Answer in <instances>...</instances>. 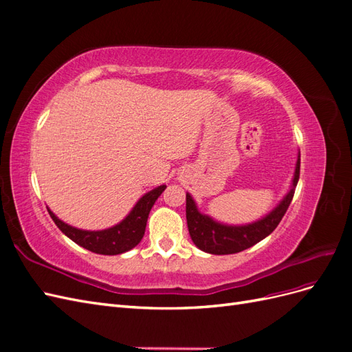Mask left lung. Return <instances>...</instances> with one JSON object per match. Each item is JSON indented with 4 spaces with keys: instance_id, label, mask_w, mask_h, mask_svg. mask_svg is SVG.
<instances>
[{
    "instance_id": "left-lung-1",
    "label": "left lung",
    "mask_w": 352,
    "mask_h": 352,
    "mask_svg": "<svg viewBox=\"0 0 352 352\" xmlns=\"http://www.w3.org/2000/svg\"><path fill=\"white\" fill-rule=\"evenodd\" d=\"M300 164L301 158L298 155L291 189L279 202L278 207H274L269 214H265L257 221L250 223V225H223V223H219L210 216L199 212L194 198L190 197V194H186V221L190 239L194 241L201 251L216 255H226L241 252L263 241L265 236H269L278 228L294 198L298 179H300Z\"/></svg>"
}]
</instances>
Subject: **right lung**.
I'll return each mask as SVG.
<instances>
[{"instance_id": "add662e5", "label": "right lung", "mask_w": 352, "mask_h": 352, "mask_svg": "<svg viewBox=\"0 0 352 352\" xmlns=\"http://www.w3.org/2000/svg\"><path fill=\"white\" fill-rule=\"evenodd\" d=\"M164 189L166 185H162L146 192L120 223L104 230H82L73 228L60 220L50 208L48 212L57 228L85 250L102 255H117L135 248L141 242L145 233L148 214Z\"/></svg>"}]
</instances>
